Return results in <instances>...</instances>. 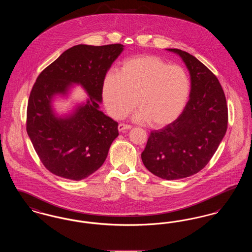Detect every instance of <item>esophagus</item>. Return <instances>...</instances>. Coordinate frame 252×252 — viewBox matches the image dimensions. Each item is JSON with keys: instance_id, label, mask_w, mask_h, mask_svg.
Here are the masks:
<instances>
[{"instance_id": "1", "label": "esophagus", "mask_w": 252, "mask_h": 252, "mask_svg": "<svg viewBox=\"0 0 252 252\" xmlns=\"http://www.w3.org/2000/svg\"><path fill=\"white\" fill-rule=\"evenodd\" d=\"M131 128V126L130 125H126V124H120L118 126V129L119 131L123 132L125 130H127V129H130Z\"/></svg>"}]
</instances>
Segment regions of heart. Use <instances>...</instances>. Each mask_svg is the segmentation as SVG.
I'll return each mask as SVG.
<instances>
[{"label": "heart", "instance_id": "b5f03b06", "mask_svg": "<svg viewBox=\"0 0 252 252\" xmlns=\"http://www.w3.org/2000/svg\"><path fill=\"white\" fill-rule=\"evenodd\" d=\"M191 94L188 72L155 56L125 60L119 72H109L102 82V96L108 113L117 119L127 115L136 103L137 120L160 127L176 120Z\"/></svg>", "mask_w": 252, "mask_h": 252}]
</instances>
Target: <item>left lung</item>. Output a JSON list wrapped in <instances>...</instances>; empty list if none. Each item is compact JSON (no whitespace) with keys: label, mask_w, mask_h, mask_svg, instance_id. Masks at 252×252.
<instances>
[{"label":"left lung","mask_w":252,"mask_h":252,"mask_svg":"<svg viewBox=\"0 0 252 252\" xmlns=\"http://www.w3.org/2000/svg\"><path fill=\"white\" fill-rule=\"evenodd\" d=\"M191 76V94L180 116L151 132L142 160L149 172L163 180L184 179L198 173L210 161L228 126V107L216 75L203 63L180 49Z\"/></svg>","instance_id":"1"}]
</instances>
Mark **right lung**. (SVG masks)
<instances>
[{"label":"right lung","mask_w":252,"mask_h":252,"mask_svg":"<svg viewBox=\"0 0 252 252\" xmlns=\"http://www.w3.org/2000/svg\"><path fill=\"white\" fill-rule=\"evenodd\" d=\"M124 51L122 44H79L62 53L36 78L28 100L26 130L37 156L51 173L84 180L103 165L118 137V123L99 109L102 82ZM80 84L89 97L72 112L59 116L52 103Z\"/></svg>","instance_id":"1"}]
</instances>
